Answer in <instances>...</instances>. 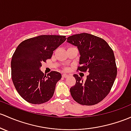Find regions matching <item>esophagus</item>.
Masks as SVG:
<instances>
[{"label":"esophagus","instance_id":"esophagus-1","mask_svg":"<svg viewBox=\"0 0 131 131\" xmlns=\"http://www.w3.org/2000/svg\"><path fill=\"white\" fill-rule=\"evenodd\" d=\"M68 77V75H67V74H63V75H62V77H63V78H67Z\"/></svg>","mask_w":131,"mask_h":131}]
</instances>
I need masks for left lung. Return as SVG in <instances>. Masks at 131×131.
I'll use <instances>...</instances> for the list:
<instances>
[{
  "instance_id": "1",
  "label": "left lung",
  "mask_w": 131,
  "mask_h": 131,
  "mask_svg": "<svg viewBox=\"0 0 131 131\" xmlns=\"http://www.w3.org/2000/svg\"><path fill=\"white\" fill-rule=\"evenodd\" d=\"M67 41L79 51L80 67L77 70L89 73L86 80L73 75L76 83L70 89L71 97L81 105L98 104L108 94L117 76L112 48L104 39L85 32L69 36Z\"/></svg>"
}]
</instances>
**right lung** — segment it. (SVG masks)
Masks as SVG:
<instances>
[{
  "label": "right lung",
  "mask_w": 131,
  "mask_h": 131,
  "mask_svg": "<svg viewBox=\"0 0 131 131\" xmlns=\"http://www.w3.org/2000/svg\"><path fill=\"white\" fill-rule=\"evenodd\" d=\"M66 39L65 36L41 35L24 40L16 48L11 60L12 82L27 102L43 104L53 97L61 73L53 71L46 76L40 68Z\"/></svg>",
  "instance_id": "1"
}]
</instances>
